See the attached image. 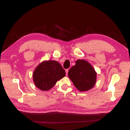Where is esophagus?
Listing matches in <instances>:
<instances>
[{
    "instance_id": "obj_1",
    "label": "esophagus",
    "mask_w": 130,
    "mask_h": 130,
    "mask_svg": "<svg viewBox=\"0 0 130 130\" xmlns=\"http://www.w3.org/2000/svg\"><path fill=\"white\" fill-rule=\"evenodd\" d=\"M69 71V69H66V75H68V73Z\"/></svg>"
}]
</instances>
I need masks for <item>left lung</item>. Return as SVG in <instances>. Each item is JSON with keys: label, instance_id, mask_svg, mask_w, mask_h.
Here are the masks:
<instances>
[{"label": "left lung", "instance_id": "left-lung-1", "mask_svg": "<svg viewBox=\"0 0 130 130\" xmlns=\"http://www.w3.org/2000/svg\"><path fill=\"white\" fill-rule=\"evenodd\" d=\"M68 75L75 87L81 92L92 88L96 82V73L88 62L78 60L70 68Z\"/></svg>", "mask_w": 130, "mask_h": 130}]
</instances>
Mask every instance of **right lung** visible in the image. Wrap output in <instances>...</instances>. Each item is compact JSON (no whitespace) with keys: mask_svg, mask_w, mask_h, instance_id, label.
I'll use <instances>...</instances> for the list:
<instances>
[{"mask_svg":"<svg viewBox=\"0 0 130 130\" xmlns=\"http://www.w3.org/2000/svg\"><path fill=\"white\" fill-rule=\"evenodd\" d=\"M65 76V70L58 62L48 61L37 67L33 74V80L37 88L45 91L53 88L57 81Z\"/></svg>","mask_w":130,"mask_h":130,"instance_id":"obj_1","label":"right lung"}]
</instances>
